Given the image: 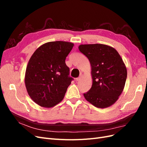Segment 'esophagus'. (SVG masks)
I'll list each match as a JSON object with an SVG mask.
<instances>
[{
    "label": "esophagus",
    "instance_id": "1",
    "mask_svg": "<svg viewBox=\"0 0 147 147\" xmlns=\"http://www.w3.org/2000/svg\"><path fill=\"white\" fill-rule=\"evenodd\" d=\"M82 77H83V74H80V75H79V77L76 78V81H80L82 79Z\"/></svg>",
    "mask_w": 147,
    "mask_h": 147
}]
</instances>
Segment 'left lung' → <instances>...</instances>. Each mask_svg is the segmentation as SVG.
I'll list each match as a JSON object with an SVG mask.
<instances>
[{"label":"left lung","instance_id":"8db88e82","mask_svg":"<svg viewBox=\"0 0 147 147\" xmlns=\"http://www.w3.org/2000/svg\"><path fill=\"white\" fill-rule=\"evenodd\" d=\"M80 51L90 61L92 84L83 94L84 98L97 108L104 109L114 104L125 85L127 69L118 51L104 44H84Z\"/></svg>","mask_w":147,"mask_h":147}]
</instances>
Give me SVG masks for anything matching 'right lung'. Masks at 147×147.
I'll return each mask as SVG.
<instances>
[{"label": "right lung", "mask_w": 147, "mask_h": 147, "mask_svg": "<svg viewBox=\"0 0 147 147\" xmlns=\"http://www.w3.org/2000/svg\"><path fill=\"white\" fill-rule=\"evenodd\" d=\"M73 43L63 41L43 44L34 51L26 67L24 82L32 100L38 105L51 108L63 100L73 78L65 58Z\"/></svg>", "instance_id": "1"}]
</instances>
